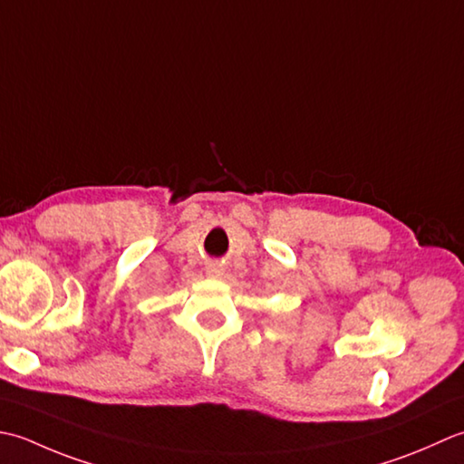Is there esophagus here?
I'll return each instance as SVG.
<instances>
[{
	"instance_id": "esophagus-1",
	"label": "esophagus",
	"mask_w": 464,
	"mask_h": 464,
	"mask_svg": "<svg viewBox=\"0 0 464 464\" xmlns=\"http://www.w3.org/2000/svg\"><path fill=\"white\" fill-rule=\"evenodd\" d=\"M206 274H208V276H222L224 266H220V264H208Z\"/></svg>"
}]
</instances>
